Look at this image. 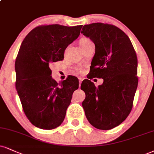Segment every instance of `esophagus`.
I'll return each mask as SVG.
<instances>
[{
    "label": "esophagus",
    "instance_id": "obj_1",
    "mask_svg": "<svg viewBox=\"0 0 154 154\" xmlns=\"http://www.w3.org/2000/svg\"><path fill=\"white\" fill-rule=\"evenodd\" d=\"M82 80H83V79L81 78V77H79V85H81V83H82Z\"/></svg>",
    "mask_w": 154,
    "mask_h": 154
}]
</instances>
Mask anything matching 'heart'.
<instances>
[{
    "label": "heart",
    "mask_w": 154,
    "mask_h": 154,
    "mask_svg": "<svg viewBox=\"0 0 154 154\" xmlns=\"http://www.w3.org/2000/svg\"><path fill=\"white\" fill-rule=\"evenodd\" d=\"M92 42V41L90 40V38H82V39L80 40V42H79V44H80V45H81V44L88 43V42Z\"/></svg>",
    "instance_id": "heart-1"
}]
</instances>
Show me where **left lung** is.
<instances>
[{
  "instance_id": "left-lung-1",
  "label": "left lung",
  "mask_w": 154,
  "mask_h": 154,
  "mask_svg": "<svg viewBox=\"0 0 154 154\" xmlns=\"http://www.w3.org/2000/svg\"><path fill=\"white\" fill-rule=\"evenodd\" d=\"M81 33L95 45L90 76L103 79L96 88L87 79L81 89L87 119L100 130H110L126 119L133 107L138 86V59L130 38L119 28L94 23L83 26Z\"/></svg>"
}]
</instances>
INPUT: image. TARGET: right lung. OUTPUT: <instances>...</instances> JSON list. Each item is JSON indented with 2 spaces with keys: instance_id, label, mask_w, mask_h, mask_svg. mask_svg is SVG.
<instances>
[{
  "instance_id": "1",
  "label": "right lung",
  "mask_w": 154,
  "mask_h": 154,
  "mask_svg": "<svg viewBox=\"0 0 154 154\" xmlns=\"http://www.w3.org/2000/svg\"><path fill=\"white\" fill-rule=\"evenodd\" d=\"M82 25L40 26L25 37L16 62V88L24 113L33 125L45 130L60 125L65 118L78 79L71 76L57 83L51 63L64 59L66 48L77 39Z\"/></svg>"
}]
</instances>
